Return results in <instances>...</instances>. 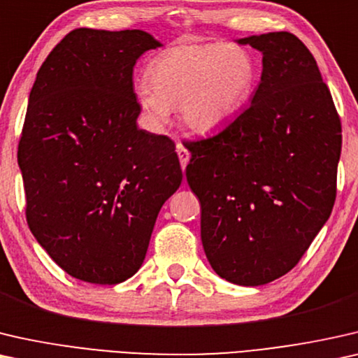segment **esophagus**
Here are the masks:
<instances>
[{
  "label": "esophagus",
  "mask_w": 358,
  "mask_h": 358,
  "mask_svg": "<svg viewBox=\"0 0 358 358\" xmlns=\"http://www.w3.org/2000/svg\"><path fill=\"white\" fill-rule=\"evenodd\" d=\"M177 154H178L181 169H183V172H185L186 164H188V160H189V150L186 149L183 144H178V145H177Z\"/></svg>",
  "instance_id": "obj_1"
}]
</instances>
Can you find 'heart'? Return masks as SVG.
<instances>
[{
  "mask_svg": "<svg viewBox=\"0 0 358 358\" xmlns=\"http://www.w3.org/2000/svg\"><path fill=\"white\" fill-rule=\"evenodd\" d=\"M258 64L248 48L236 43L177 45L160 52L148 68V83L136 99L150 127L167 122L178 105L181 123L198 134L225 127L255 90Z\"/></svg>",
  "mask_w": 358,
  "mask_h": 358,
  "instance_id": "obj_1",
  "label": "heart"
}]
</instances>
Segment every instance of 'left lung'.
Instances as JSON below:
<instances>
[{
	"instance_id": "1",
	"label": "left lung",
	"mask_w": 358,
	"mask_h": 358,
	"mask_svg": "<svg viewBox=\"0 0 358 358\" xmlns=\"http://www.w3.org/2000/svg\"><path fill=\"white\" fill-rule=\"evenodd\" d=\"M263 53L261 83L219 133L188 141L186 180L220 278L263 285L295 268L329 219L341 118L316 59L290 32L240 38Z\"/></svg>"
}]
</instances>
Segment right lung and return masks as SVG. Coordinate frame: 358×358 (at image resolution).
<instances>
[{"label": "right lung", "mask_w": 358, "mask_h": 358, "mask_svg": "<svg viewBox=\"0 0 358 358\" xmlns=\"http://www.w3.org/2000/svg\"><path fill=\"white\" fill-rule=\"evenodd\" d=\"M144 30L76 29L40 66L17 162L29 229L73 278L113 285L138 273L181 167L167 136L139 129L133 68L160 47Z\"/></svg>", "instance_id": "right-lung-1"}]
</instances>
